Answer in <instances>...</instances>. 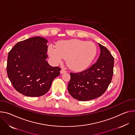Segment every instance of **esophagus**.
<instances>
[{"label":"esophagus","instance_id":"obj_1","mask_svg":"<svg viewBox=\"0 0 135 135\" xmlns=\"http://www.w3.org/2000/svg\"><path fill=\"white\" fill-rule=\"evenodd\" d=\"M61 74H63V73H66V71L65 70V69H62V70H61Z\"/></svg>","mask_w":135,"mask_h":135}]
</instances>
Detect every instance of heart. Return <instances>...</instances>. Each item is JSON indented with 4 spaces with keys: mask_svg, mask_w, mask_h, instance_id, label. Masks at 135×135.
Masks as SVG:
<instances>
[{
    "mask_svg": "<svg viewBox=\"0 0 135 135\" xmlns=\"http://www.w3.org/2000/svg\"><path fill=\"white\" fill-rule=\"evenodd\" d=\"M48 52L54 63H61L67 58V63L71 69L81 71L92 63L97 55V48L92 42L73 39L60 41L56 47L51 45Z\"/></svg>",
    "mask_w": 135,
    "mask_h": 135,
    "instance_id": "obj_1",
    "label": "heart"
}]
</instances>
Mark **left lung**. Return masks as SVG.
Returning <instances> with one entry per match:
<instances>
[{
    "label": "left lung",
    "mask_w": 135,
    "mask_h": 135,
    "mask_svg": "<svg viewBox=\"0 0 135 135\" xmlns=\"http://www.w3.org/2000/svg\"><path fill=\"white\" fill-rule=\"evenodd\" d=\"M100 56L96 63L88 69L70 73L68 89L70 94L79 101H88L102 95L110 84L114 60L109 51L100 43Z\"/></svg>",
    "instance_id": "left-lung-1"
}]
</instances>
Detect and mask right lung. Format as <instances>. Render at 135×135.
<instances>
[{
  "label": "right lung",
  "mask_w": 135,
  "mask_h": 135,
  "mask_svg": "<svg viewBox=\"0 0 135 135\" xmlns=\"http://www.w3.org/2000/svg\"><path fill=\"white\" fill-rule=\"evenodd\" d=\"M48 42L40 36L29 38L15 44L8 53V77L14 88L25 96L44 95L60 74L61 69L46 61Z\"/></svg>",
  "instance_id": "add662e5"
}]
</instances>
